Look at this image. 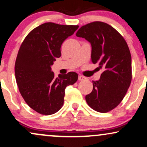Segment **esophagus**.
Wrapping results in <instances>:
<instances>
[{"label":"esophagus","mask_w":147,"mask_h":147,"mask_svg":"<svg viewBox=\"0 0 147 147\" xmlns=\"http://www.w3.org/2000/svg\"><path fill=\"white\" fill-rule=\"evenodd\" d=\"M78 79H79V81H83V80H84V79H85L86 78H85V77H84V76L79 75V77H78Z\"/></svg>","instance_id":"esophagus-1"}]
</instances>
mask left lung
<instances>
[{
  "mask_svg": "<svg viewBox=\"0 0 147 147\" xmlns=\"http://www.w3.org/2000/svg\"><path fill=\"white\" fill-rule=\"evenodd\" d=\"M76 36L84 38L92 47L91 60L104 69L93 89L86 96L90 108L107 113L119 104L132 79L131 56L123 36L110 25L95 21L81 27Z\"/></svg>",
  "mask_w": 147,
  "mask_h": 147,
  "instance_id": "left-lung-1",
  "label": "left lung"
}]
</instances>
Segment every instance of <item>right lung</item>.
<instances>
[{"label":"right lung","mask_w":147,"mask_h":147,"mask_svg":"<svg viewBox=\"0 0 147 147\" xmlns=\"http://www.w3.org/2000/svg\"><path fill=\"white\" fill-rule=\"evenodd\" d=\"M78 25L45 23L27 35L15 62V77L20 93L33 110L52 115L61 109L65 89L78 79L70 72L55 77L51 65L59 58L63 42L78 29Z\"/></svg>","instance_id":"right-lung-1"}]
</instances>
